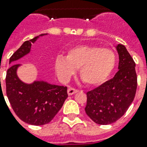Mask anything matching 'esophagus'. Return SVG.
<instances>
[{"mask_svg": "<svg viewBox=\"0 0 147 147\" xmlns=\"http://www.w3.org/2000/svg\"><path fill=\"white\" fill-rule=\"evenodd\" d=\"M77 92H78V90L75 89V88L70 87L68 89V94L69 96L73 95V94H75V93H76Z\"/></svg>", "mask_w": 147, "mask_h": 147, "instance_id": "obj_1", "label": "esophagus"}]
</instances>
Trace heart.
Instances as JSON below:
<instances>
[{
	"label": "heart",
	"instance_id": "1",
	"mask_svg": "<svg viewBox=\"0 0 147 147\" xmlns=\"http://www.w3.org/2000/svg\"><path fill=\"white\" fill-rule=\"evenodd\" d=\"M116 65L115 53L110 48L78 45L69 49L67 56L58 55L55 70L61 79H67L79 68V76L88 85H99L110 76Z\"/></svg>",
	"mask_w": 147,
	"mask_h": 147
}]
</instances>
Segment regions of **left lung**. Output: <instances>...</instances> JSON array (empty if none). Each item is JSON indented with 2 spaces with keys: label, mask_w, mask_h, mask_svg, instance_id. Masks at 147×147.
<instances>
[{
  "label": "left lung",
  "mask_w": 147,
  "mask_h": 147,
  "mask_svg": "<svg viewBox=\"0 0 147 147\" xmlns=\"http://www.w3.org/2000/svg\"><path fill=\"white\" fill-rule=\"evenodd\" d=\"M119 63L112 79L86 93L85 111L99 125H109L123 116L134 100L137 88L136 63L125 47L117 46Z\"/></svg>",
  "instance_id": "8db88e82"
}]
</instances>
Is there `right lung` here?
<instances>
[{
  "label": "right lung",
  "mask_w": 147,
  "mask_h": 147,
  "mask_svg": "<svg viewBox=\"0 0 147 147\" xmlns=\"http://www.w3.org/2000/svg\"><path fill=\"white\" fill-rule=\"evenodd\" d=\"M38 37L24 42L10 57L9 63L28 54L32 43ZM18 66V64L11 65L7 69L5 78L6 94L14 112L22 121L29 125H43L49 123L68 97L67 86L40 81L26 84L17 76L16 70Z\"/></svg>",
  "instance_id": "obj_1"
}]
</instances>
